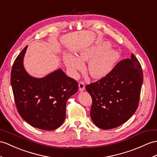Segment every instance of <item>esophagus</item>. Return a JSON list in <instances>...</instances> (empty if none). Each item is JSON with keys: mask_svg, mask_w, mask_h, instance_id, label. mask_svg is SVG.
Instances as JSON below:
<instances>
[{"mask_svg": "<svg viewBox=\"0 0 157 157\" xmlns=\"http://www.w3.org/2000/svg\"><path fill=\"white\" fill-rule=\"evenodd\" d=\"M85 89V83L83 82H80L78 83V89L80 91H83Z\"/></svg>", "mask_w": 157, "mask_h": 157, "instance_id": "esophagus-1", "label": "esophagus"}]
</instances>
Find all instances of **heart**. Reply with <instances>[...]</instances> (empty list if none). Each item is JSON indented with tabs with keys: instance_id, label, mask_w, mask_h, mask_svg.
Here are the masks:
<instances>
[{
	"instance_id": "heart-1",
	"label": "heart",
	"mask_w": 157,
	"mask_h": 157,
	"mask_svg": "<svg viewBox=\"0 0 157 157\" xmlns=\"http://www.w3.org/2000/svg\"><path fill=\"white\" fill-rule=\"evenodd\" d=\"M110 44L105 43L78 52L77 57L66 53L63 55V60L67 67L72 73L81 71L84 68V61H90L88 65V71L92 77L100 79L105 77L112 71L114 64L119 59V53L116 50H109Z\"/></svg>"
}]
</instances>
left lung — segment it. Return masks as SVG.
<instances>
[{
  "mask_svg": "<svg viewBox=\"0 0 157 157\" xmlns=\"http://www.w3.org/2000/svg\"><path fill=\"white\" fill-rule=\"evenodd\" d=\"M143 82L140 64L135 56L120 61L99 81L86 86L92 97L90 117L101 129L124 124L135 113Z\"/></svg>",
  "mask_w": 157,
  "mask_h": 157,
  "instance_id": "8db88e82",
  "label": "left lung"
}]
</instances>
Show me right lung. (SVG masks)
<instances>
[{"label":"right lung","instance_id":"1","mask_svg":"<svg viewBox=\"0 0 157 157\" xmlns=\"http://www.w3.org/2000/svg\"><path fill=\"white\" fill-rule=\"evenodd\" d=\"M26 46L15 59L10 83L21 117L32 127L52 131L63 123L67 100L78 90V83L58 69L43 78L26 71L23 60Z\"/></svg>","mask_w":157,"mask_h":157}]
</instances>
